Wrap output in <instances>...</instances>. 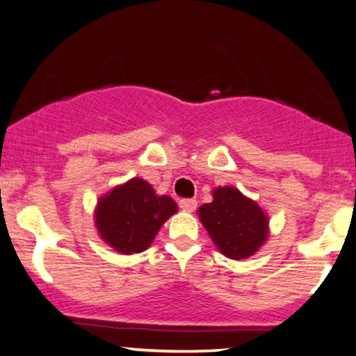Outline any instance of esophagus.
Returning a JSON list of instances; mask_svg holds the SVG:
<instances>
[{"instance_id":"esophagus-1","label":"esophagus","mask_w":356,"mask_h":356,"mask_svg":"<svg viewBox=\"0 0 356 356\" xmlns=\"http://www.w3.org/2000/svg\"><path fill=\"white\" fill-rule=\"evenodd\" d=\"M196 200H193V198H186V200H181L179 201V208L183 209V211H186V213H193L196 209Z\"/></svg>"}]
</instances>
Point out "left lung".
<instances>
[{
	"mask_svg": "<svg viewBox=\"0 0 356 356\" xmlns=\"http://www.w3.org/2000/svg\"><path fill=\"white\" fill-rule=\"evenodd\" d=\"M198 218L218 251L234 261L254 256L269 238L267 213L234 186L214 188L213 201L200 206Z\"/></svg>",
	"mask_w": 356,
	"mask_h": 356,
	"instance_id": "obj_1",
	"label": "left lung"
}]
</instances>
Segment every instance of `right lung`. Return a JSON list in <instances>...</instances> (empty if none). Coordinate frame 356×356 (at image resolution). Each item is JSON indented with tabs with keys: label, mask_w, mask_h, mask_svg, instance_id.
Listing matches in <instances>:
<instances>
[{
	"label": "right lung",
	"mask_w": 356,
	"mask_h": 356,
	"mask_svg": "<svg viewBox=\"0 0 356 356\" xmlns=\"http://www.w3.org/2000/svg\"><path fill=\"white\" fill-rule=\"evenodd\" d=\"M177 211L170 196L156 195L142 178H131L100 196L94 221L105 244L130 256L150 248L160 227Z\"/></svg>",
	"instance_id": "obj_1"
}]
</instances>
